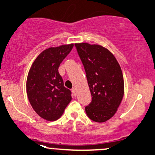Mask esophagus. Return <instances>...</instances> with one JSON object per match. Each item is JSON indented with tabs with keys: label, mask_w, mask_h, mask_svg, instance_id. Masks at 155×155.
<instances>
[{
	"label": "esophagus",
	"mask_w": 155,
	"mask_h": 155,
	"mask_svg": "<svg viewBox=\"0 0 155 155\" xmlns=\"http://www.w3.org/2000/svg\"><path fill=\"white\" fill-rule=\"evenodd\" d=\"M72 95L75 96V95H76V90H75V88H72Z\"/></svg>",
	"instance_id": "34e87169"
}]
</instances>
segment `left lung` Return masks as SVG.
Here are the masks:
<instances>
[{
	"label": "left lung",
	"instance_id": "1",
	"mask_svg": "<svg viewBox=\"0 0 155 155\" xmlns=\"http://www.w3.org/2000/svg\"><path fill=\"white\" fill-rule=\"evenodd\" d=\"M85 69L92 101L85 109L89 118L105 122L116 114L124 96L121 67L110 51L96 45L75 44Z\"/></svg>",
	"mask_w": 155,
	"mask_h": 155
}]
</instances>
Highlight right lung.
Returning <instances> with one entry per match:
<instances>
[{"instance_id": "right-lung-1", "label": "right lung", "mask_w": 155, "mask_h": 155, "mask_svg": "<svg viewBox=\"0 0 155 155\" xmlns=\"http://www.w3.org/2000/svg\"><path fill=\"white\" fill-rule=\"evenodd\" d=\"M73 44L50 47L38 56L26 80L28 98L35 112L44 119H58L71 101V91L64 86L58 68L72 50Z\"/></svg>"}]
</instances>
